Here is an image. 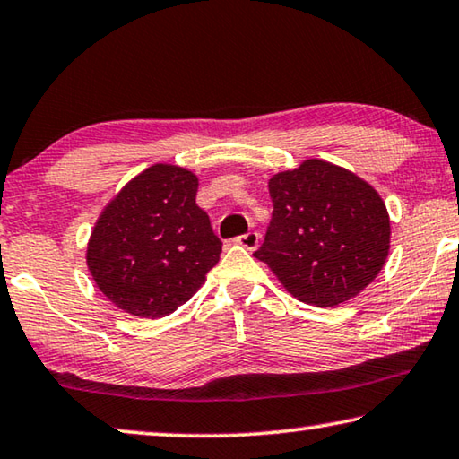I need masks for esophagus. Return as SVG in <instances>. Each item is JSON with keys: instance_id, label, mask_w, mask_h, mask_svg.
<instances>
[{"instance_id": "34e87169", "label": "esophagus", "mask_w": 459, "mask_h": 459, "mask_svg": "<svg viewBox=\"0 0 459 459\" xmlns=\"http://www.w3.org/2000/svg\"><path fill=\"white\" fill-rule=\"evenodd\" d=\"M237 243H238V245H243L245 249H249V251L257 249V247H259V232H255V230L245 232V235L237 237Z\"/></svg>"}]
</instances>
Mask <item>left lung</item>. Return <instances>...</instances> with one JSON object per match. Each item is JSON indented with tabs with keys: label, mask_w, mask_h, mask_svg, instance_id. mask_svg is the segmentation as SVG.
<instances>
[{
	"label": "left lung",
	"mask_w": 459,
	"mask_h": 459,
	"mask_svg": "<svg viewBox=\"0 0 459 459\" xmlns=\"http://www.w3.org/2000/svg\"><path fill=\"white\" fill-rule=\"evenodd\" d=\"M265 241L253 253L300 302L339 307L376 280L390 249V218L368 181L321 159L269 179Z\"/></svg>",
	"instance_id": "obj_1"
}]
</instances>
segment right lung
Returning <instances> with one entry per match:
<instances>
[{"label":"right lung","instance_id":"1","mask_svg":"<svg viewBox=\"0 0 459 459\" xmlns=\"http://www.w3.org/2000/svg\"><path fill=\"white\" fill-rule=\"evenodd\" d=\"M195 192L192 171L157 163L130 179L100 214L87 267L120 310L141 318L171 315L218 264L222 243Z\"/></svg>","mask_w":459,"mask_h":459}]
</instances>
